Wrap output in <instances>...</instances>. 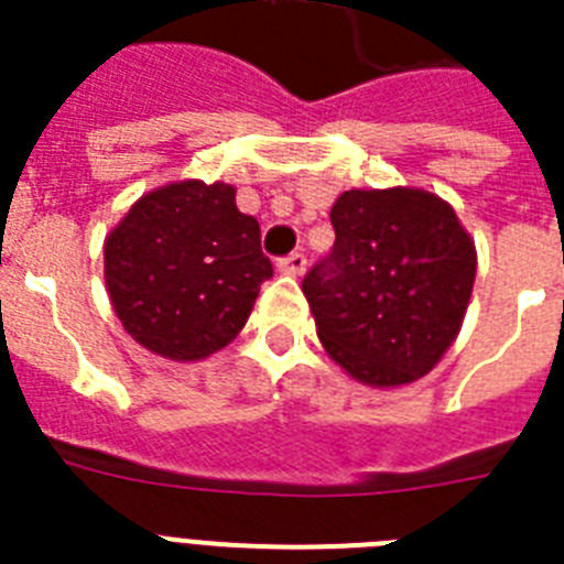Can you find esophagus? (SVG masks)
<instances>
[{"label":"esophagus","mask_w":564,"mask_h":564,"mask_svg":"<svg viewBox=\"0 0 564 564\" xmlns=\"http://www.w3.org/2000/svg\"><path fill=\"white\" fill-rule=\"evenodd\" d=\"M304 269H307V257H304V251H292V254H286L278 260V272L292 274V278L304 274Z\"/></svg>","instance_id":"obj_1"}]
</instances>
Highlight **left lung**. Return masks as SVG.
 <instances>
[{"label":"left lung","instance_id":"left-lung-1","mask_svg":"<svg viewBox=\"0 0 564 564\" xmlns=\"http://www.w3.org/2000/svg\"><path fill=\"white\" fill-rule=\"evenodd\" d=\"M336 242L301 290L327 354L371 386L427 375L459 334L477 254L451 204L424 189H348Z\"/></svg>","mask_w":564,"mask_h":564}]
</instances>
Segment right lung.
I'll list each match as a JSON object with an SVG mask.
<instances>
[{"mask_svg":"<svg viewBox=\"0 0 564 564\" xmlns=\"http://www.w3.org/2000/svg\"><path fill=\"white\" fill-rule=\"evenodd\" d=\"M234 187L181 181L143 195L105 239L119 322L149 351L202 360L242 330L272 260Z\"/></svg>","mask_w":564,"mask_h":564,"instance_id":"obj_1","label":"right lung"}]
</instances>
